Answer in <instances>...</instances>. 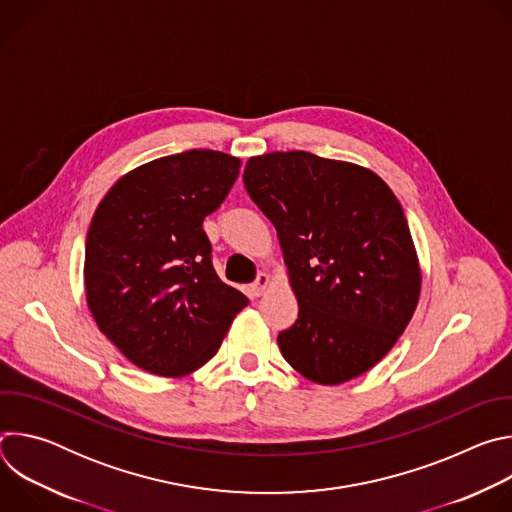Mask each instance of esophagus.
Instances as JSON below:
<instances>
[{"instance_id":"34e87169","label":"esophagus","mask_w":512,"mask_h":512,"mask_svg":"<svg viewBox=\"0 0 512 512\" xmlns=\"http://www.w3.org/2000/svg\"><path fill=\"white\" fill-rule=\"evenodd\" d=\"M271 283V277L267 275V273H259L257 275V279H255V283L251 285V289H253V294L255 296H263V291L267 289V285Z\"/></svg>"}]
</instances>
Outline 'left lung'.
<instances>
[{"mask_svg": "<svg viewBox=\"0 0 512 512\" xmlns=\"http://www.w3.org/2000/svg\"><path fill=\"white\" fill-rule=\"evenodd\" d=\"M243 182L277 231L300 306L277 336L283 358L318 385L373 369L407 328L421 289L393 190L367 168L310 152L255 156Z\"/></svg>", "mask_w": 512, "mask_h": 512, "instance_id": "left-lung-1", "label": "left lung"}]
</instances>
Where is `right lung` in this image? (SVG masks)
Returning a JSON list of instances; mask_svg holds the SVG:
<instances>
[{
  "instance_id": "1",
  "label": "right lung",
  "mask_w": 512,
  "mask_h": 512,
  "mask_svg": "<svg viewBox=\"0 0 512 512\" xmlns=\"http://www.w3.org/2000/svg\"><path fill=\"white\" fill-rule=\"evenodd\" d=\"M239 166L212 150L166 156L119 178L95 210L87 304L99 330L143 371L184 377L200 369L249 304L216 275L202 229Z\"/></svg>"
}]
</instances>
